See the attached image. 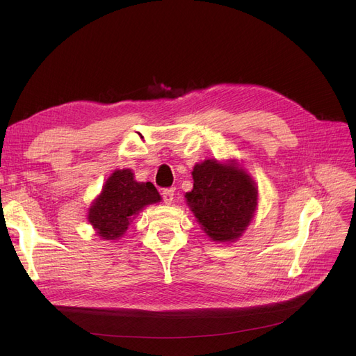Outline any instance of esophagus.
I'll return each mask as SVG.
<instances>
[{
  "label": "esophagus",
  "instance_id": "34e87169",
  "mask_svg": "<svg viewBox=\"0 0 356 356\" xmlns=\"http://www.w3.org/2000/svg\"><path fill=\"white\" fill-rule=\"evenodd\" d=\"M161 196H163V200H164L165 204H172V202L175 199V191L173 189H165V191H163Z\"/></svg>",
  "mask_w": 356,
  "mask_h": 356
}]
</instances>
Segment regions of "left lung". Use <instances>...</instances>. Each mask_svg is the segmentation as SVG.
<instances>
[{
  "label": "left lung",
  "mask_w": 356,
  "mask_h": 356,
  "mask_svg": "<svg viewBox=\"0 0 356 356\" xmlns=\"http://www.w3.org/2000/svg\"><path fill=\"white\" fill-rule=\"evenodd\" d=\"M192 177L193 189L184 197L202 231L216 242L242 236L258 204V188L251 175L235 159H208L195 164Z\"/></svg>",
  "instance_id": "obj_1"
}]
</instances>
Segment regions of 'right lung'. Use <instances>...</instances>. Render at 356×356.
Instances as JSON below:
<instances>
[{
  "instance_id": "1",
  "label": "right lung",
  "mask_w": 356,
  "mask_h": 356,
  "mask_svg": "<svg viewBox=\"0 0 356 356\" xmlns=\"http://www.w3.org/2000/svg\"><path fill=\"white\" fill-rule=\"evenodd\" d=\"M160 200L152 181H137L131 168H122L106 179L101 193L88 208L86 219L101 239L115 242L145 207Z\"/></svg>"
}]
</instances>
